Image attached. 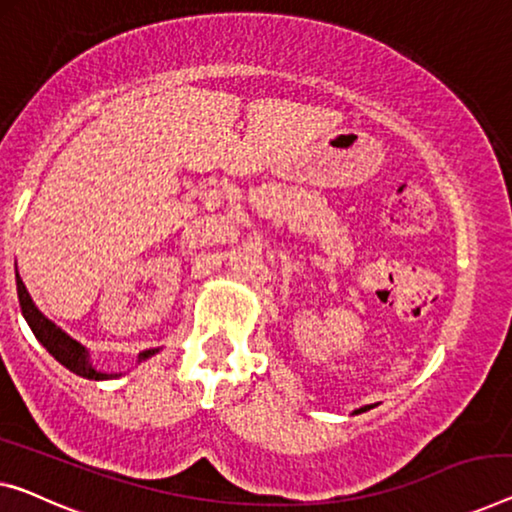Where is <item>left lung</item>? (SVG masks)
<instances>
[{"label": "left lung", "mask_w": 512, "mask_h": 512, "mask_svg": "<svg viewBox=\"0 0 512 512\" xmlns=\"http://www.w3.org/2000/svg\"><path fill=\"white\" fill-rule=\"evenodd\" d=\"M368 409H372V404H368V407H361V409H356L354 414H363V411H368Z\"/></svg>", "instance_id": "left-lung-1"}]
</instances>
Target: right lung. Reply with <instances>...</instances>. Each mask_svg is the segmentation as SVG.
<instances>
[{
    "label": "right lung",
    "mask_w": 512,
    "mask_h": 512,
    "mask_svg": "<svg viewBox=\"0 0 512 512\" xmlns=\"http://www.w3.org/2000/svg\"><path fill=\"white\" fill-rule=\"evenodd\" d=\"M18 280V299H20V308H22V315H25L29 329L34 331L36 340L41 342V345L48 349V352L57 358V361L68 368L75 375L85 377V379H112V377H119V375H110V372H98L94 365L89 361V352L85 347L80 345L78 340H73L71 335L64 333L59 329L55 322H50L48 317L43 315L41 310L36 308L32 296H29L25 282L20 280V276L15 278ZM158 349H147V352H142L137 356V361H144V358L154 356Z\"/></svg>",
    "instance_id": "add662e5"
}]
</instances>
